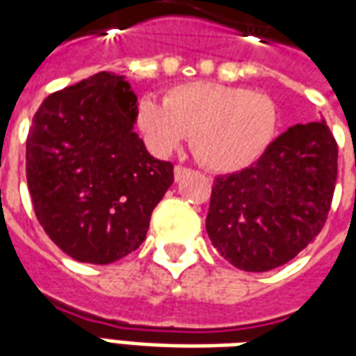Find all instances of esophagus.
<instances>
[{
  "label": "esophagus",
  "instance_id": "esophagus-1",
  "mask_svg": "<svg viewBox=\"0 0 356 356\" xmlns=\"http://www.w3.org/2000/svg\"><path fill=\"white\" fill-rule=\"evenodd\" d=\"M186 173H188V170H186V168H183V165H175V170H173L175 181H181V179L185 177Z\"/></svg>",
  "mask_w": 356,
  "mask_h": 356
}]
</instances>
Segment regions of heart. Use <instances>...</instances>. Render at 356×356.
I'll use <instances>...</instances> for the list:
<instances>
[{"label":"heart","mask_w":356,"mask_h":356,"mask_svg":"<svg viewBox=\"0 0 356 356\" xmlns=\"http://www.w3.org/2000/svg\"><path fill=\"white\" fill-rule=\"evenodd\" d=\"M137 127L158 156L171 154L193 135V152L204 168L232 173L265 154L275 140L278 112L267 95L194 81L170 89L163 102L143 97Z\"/></svg>","instance_id":"1"}]
</instances>
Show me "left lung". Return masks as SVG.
I'll return each mask as SVG.
<instances>
[{
  "label": "left lung",
  "instance_id": "obj_1",
  "mask_svg": "<svg viewBox=\"0 0 356 356\" xmlns=\"http://www.w3.org/2000/svg\"><path fill=\"white\" fill-rule=\"evenodd\" d=\"M337 177V145L324 120L290 127L250 168L219 175L206 231L240 270L291 261L321 232Z\"/></svg>",
  "mask_w": 356,
  "mask_h": 356
}]
</instances>
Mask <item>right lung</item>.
<instances>
[{
	"label": "right lung",
	"instance_id": "obj_1",
	"mask_svg": "<svg viewBox=\"0 0 356 356\" xmlns=\"http://www.w3.org/2000/svg\"><path fill=\"white\" fill-rule=\"evenodd\" d=\"M137 95L99 72L49 95L26 140V179L43 231L81 263L108 265L143 244L173 165L135 131Z\"/></svg>",
	"mask_w": 356,
	"mask_h": 356
}]
</instances>
